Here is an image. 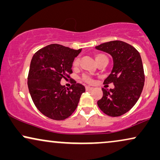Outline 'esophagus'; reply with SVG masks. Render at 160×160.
Here are the masks:
<instances>
[{"label": "esophagus", "mask_w": 160, "mask_h": 160, "mask_svg": "<svg viewBox=\"0 0 160 160\" xmlns=\"http://www.w3.org/2000/svg\"><path fill=\"white\" fill-rule=\"evenodd\" d=\"M86 91H92L93 89L92 87H89V86H86Z\"/></svg>", "instance_id": "obj_1"}]
</instances>
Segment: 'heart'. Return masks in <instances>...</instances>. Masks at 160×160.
Instances as JSON below:
<instances>
[{
  "label": "heart",
  "instance_id": "heart-1",
  "mask_svg": "<svg viewBox=\"0 0 160 160\" xmlns=\"http://www.w3.org/2000/svg\"><path fill=\"white\" fill-rule=\"evenodd\" d=\"M94 57H95V60H96V61L98 62V63H99L100 61H102L103 59H108L107 57L103 54H96ZM79 65H80V59H79V58H75L73 61V64H72V66H73L74 68H76L78 67ZM82 80H83L85 82H86V83H88V84H92L93 82H94V80H93L90 76H88V75H84L82 78Z\"/></svg>",
  "mask_w": 160,
  "mask_h": 160
}]
</instances>
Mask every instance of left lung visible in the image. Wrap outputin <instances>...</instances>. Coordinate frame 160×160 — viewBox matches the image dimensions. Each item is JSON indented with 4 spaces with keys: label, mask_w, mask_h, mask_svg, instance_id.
Instances as JSON below:
<instances>
[{
    "label": "left lung",
    "mask_w": 160,
    "mask_h": 160,
    "mask_svg": "<svg viewBox=\"0 0 160 160\" xmlns=\"http://www.w3.org/2000/svg\"><path fill=\"white\" fill-rule=\"evenodd\" d=\"M112 56L114 67L104 84L114 83V88H102L99 108L111 117H120L133 108L140 97L145 83L142 62L139 52L130 44L113 40L96 46Z\"/></svg>",
    "instance_id": "8db88e82"
}]
</instances>
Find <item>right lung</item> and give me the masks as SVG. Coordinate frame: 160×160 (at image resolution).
Masks as SVG:
<instances>
[{
  "mask_svg": "<svg viewBox=\"0 0 160 160\" xmlns=\"http://www.w3.org/2000/svg\"><path fill=\"white\" fill-rule=\"evenodd\" d=\"M59 44H50L38 50L30 64L28 87L36 108L54 120H63L78 107L84 86L71 78L74 58L81 52ZM62 78H70L69 88L60 85Z\"/></svg>",
  "mask_w": 160,
  "mask_h": 160,
  "instance_id": "right-lung-1",
  "label": "right lung"
}]
</instances>
